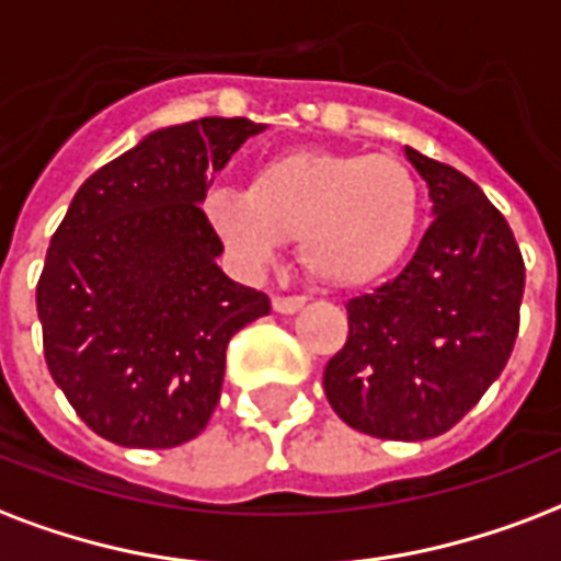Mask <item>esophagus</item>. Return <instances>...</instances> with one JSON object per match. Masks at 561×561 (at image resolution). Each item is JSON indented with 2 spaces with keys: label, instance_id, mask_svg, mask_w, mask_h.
I'll return each instance as SVG.
<instances>
[{
  "label": "esophagus",
  "instance_id": "obj_1",
  "mask_svg": "<svg viewBox=\"0 0 561 561\" xmlns=\"http://www.w3.org/2000/svg\"><path fill=\"white\" fill-rule=\"evenodd\" d=\"M306 302H309L306 297H276L273 299V311H279V314H297Z\"/></svg>",
  "mask_w": 561,
  "mask_h": 561
}]
</instances>
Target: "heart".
<instances>
[{"label": "heart", "mask_w": 561, "mask_h": 561, "mask_svg": "<svg viewBox=\"0 0 561 561\" xmlns=\"http://www.w3.org/2000/svg\"><path fill=\"white\" fill-rule=\"evenodd\" d=\"M203 217L243 271L271 267L285 241H299L311 279L365 288L412 250L421 185L400 158L288 149L259 164L250 191L211 187Z\"/></svg>", "instance_id": "1"}]
</instances>
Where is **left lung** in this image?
<instances>
[{
    "label": "left lung",
    "instance_id": "left-lung-1",
    "mask_svg": "<svg viewBox=\"0 0 561 561\" xmlns=\"http://www.w3.org/2000/svg\"><path fill=\"white\" fill-rule=\"evenodd\" d=\"M430 185L433 226L397 279L347 302L350 335L323 391L341 421L391 442L444 435L503 374L524 297L506 217L456 167L405 147Z\"/></svg>",
    "mask_w": 561,
    "mask_h": 561
}]
</instances>
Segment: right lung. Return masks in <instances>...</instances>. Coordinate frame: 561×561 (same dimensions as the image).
Wrapping results in <instances>:
<instances>
[{"label": "right lung", "instance_id": "obj_1", "mask_svg": "<svg viewBox=\"0 0 561 561\" xmlns=\"http://www.w3.org/2000/svg\"><path fill=\"white\" fill-rule=\"evenodd\" d=\"M262 123L203 117L149 131L76 191L55 229L37 318L55 385L119 447H179L220 400L226 347L271 311L217 267L211 176Z\"/></svg>", "mask_w": 561, "mask_h": 561}]
</instances>
